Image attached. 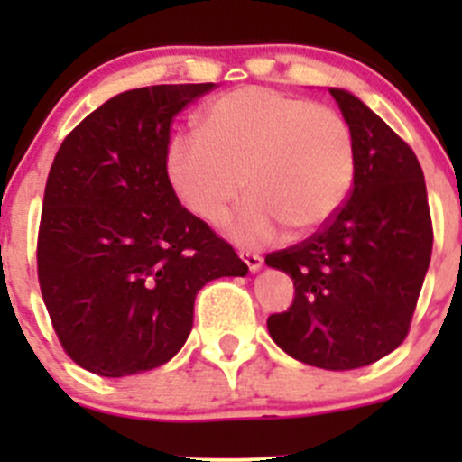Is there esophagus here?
I'll return each mask as SVG.
<instances>
[{
  "instance_id": "1",
  "label": "esophagus",
  "mask_w": 462,
  "mask_h": 462,
  "mask_svg": "<svg viewBox=\"0 0 462 462\" xmlns=\"http://www.w3.org/2000/svg\"><path fill=\"white\" fill-rule=\"evenodd\" d=\"M241 259H244V263L248 265L250 273H257L261 265H263V257H259V254L254 253H241Z\"/></svg>"
}]
</instances>
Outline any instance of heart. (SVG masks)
Segmentation results:
<instances>
[{
    "label": "heart",
    "instance_id": "obj_1",
    "mask_svg": "<svg viewBox=\"0 0 462 462\" xmlns=\"http://www.w3.org/2000/svg\"><path fill=\"white\" fill-rule=\"evenodd\" d=\"M199 132L180 134L167 171L185 208L209 226L253 194L227 232L241 245H265L283 230L306 236L328 226L346 203L356 147L346 120L330 106L270 87H241L214 97Z\"/></svg>",
    "mask_w": 462,
    "mask_h": 462
}]
</instances>
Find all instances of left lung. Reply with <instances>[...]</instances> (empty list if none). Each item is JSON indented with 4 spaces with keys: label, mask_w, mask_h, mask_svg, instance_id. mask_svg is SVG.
Wrapping results in <instances>:
<instances>
[{
    "label": "left lung",
    "mask_w": 462,
    "mask_h": 462,
    "mask_svg": "<svg viewBox=\"0 0 462 462\" xmlns=\"http://www.w3.org/2000/svg\"><path fill=\"white\" fill-rule=\"evenodd\" d=\"M356 147L353 189L337 217L265 257L295 283L270 337L304 365L351 371L404 342L431 259L433 230L416 153L360 97L328 88Z\"/></svg>",
    "instance_id": "1"
}]
</instances>
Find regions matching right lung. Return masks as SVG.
<instances>
[{"label":"right lung","instance_id":"obj_1","mask_svg":"<svg viewBox=\"0 0 462 462\" xmlns=\"http://www.w3.org/2000/svg\"><path fill=\"white\" fill-rule=\"evenodd\" d=\"M205 85L114 96L60 144L46 179L37 279L64 351L125 377L170 362L208 282L245 277L232 245L194 217L167 176L170 125Z\"/></svg>","mask_w":462,"mask_h":462}]
</instances>
